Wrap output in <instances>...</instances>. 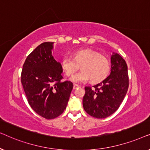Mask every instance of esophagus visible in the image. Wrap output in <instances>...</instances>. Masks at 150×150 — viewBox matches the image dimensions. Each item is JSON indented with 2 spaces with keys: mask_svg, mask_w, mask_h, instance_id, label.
I'll return each instance as SVG.
<instances>
[{
  "mask_svg": "<svg viewBox=\"0 0 150 150\" xmlns=\"http://www.w3.org/2000/svg\"><path fill=\"white\" fill-rule=\"evenodd\" d=\"M79 87V86L78 85H74L73 89H76V88H78Z\"/></svg>",
  "mask_w": 150,
  "mask_h": 150,
  "instance_id": "1",
  "label": "esophagus"
}]
</instances>
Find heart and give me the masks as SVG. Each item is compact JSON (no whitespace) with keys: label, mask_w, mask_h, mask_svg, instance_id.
<instances>
[{"label":"heart","mask_w":150,"mask_h":150,"mask_svg":"<svg viewBox=\"0 0 150 150\" xmlns=\"http://www.w3.org/2000/svg\"><path fill=\"white\" fill-rule=\"evenodd\" d=\"M73 59L64 56L61 64L63 72L67 76H71L79 69L81 71L70 78L74 83H82L89 81L96 83L102 81L107 76L110 71V61L104 55L90 48L75 51Z\"/></svg>","instance_id":"obj_1"}]
</instances>
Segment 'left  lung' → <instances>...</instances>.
Listing matches in <instances>:
<instances>
[{"label":"left lung","instance_id":"obj_1","mask_svg":"<svg viewBox=\"0 0 150 150\" xmlns=\"http://www.w3.org/2000/svg\"><path fill=\"white\" fill-rule=\"evenodd\" d=\"M110 75L91 87H85L83 99L84 109L93 117L103 119L114 113L124 100L128 89V66L117 53L110 57Z\"/></svg>","mask_w":150,"mask_h":150}]
</instances>
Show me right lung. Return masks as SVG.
<instances>
[{"label":"right lung","instance_id":"right-lung-1","mask_svg":"<svg viewBox=\"0 0 150 150\" xmlns=\"http://www.w3.org/2000/svg\"><path fill=\"white\" fill-rule=\"evenodd\" d=\"M54 42H44L26 58L21 82L28 104L47 120L56 118L66 108L73 83L61 81V64L52 55Z\"/></svg>","mask_w":150,"mask_h":150}]
</instances>
